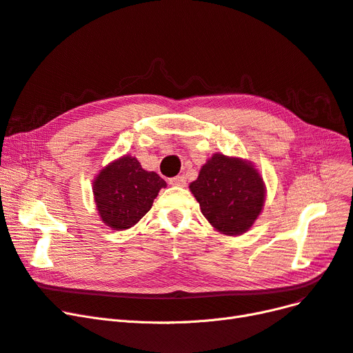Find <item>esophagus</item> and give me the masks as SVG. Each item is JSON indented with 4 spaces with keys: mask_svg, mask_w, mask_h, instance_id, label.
Wrapping results in <instances>:
<instances>
[{
    "mask_svg": "<svg viewBox=\"0 0 353 353\" xmlns=\"http://www.w3.org/2000/svg\"><path fill=\"white\" fill-rule=\"evenodd\" d=\"M168 183L172 186H185L186 185V180L183 176H176V177H172L168 180Z\"/></svg>",
    "mask_w": 353,
    "mask_h": 353,
    "instance_id": "obj_1",
    "label": "esophagus"
}]
</instances>
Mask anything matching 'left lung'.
<instances>
[{
  "label": "left lung",
  "instance_id": "1",
  "mask_svg": "<svg viewBox=\"0 0 353 353\" xmlns=\"http://www.w3.org/2000/svg\"><path fill=\"white\" fill-rule=\"evenodd\" d=\"M189 189L208 223L230 237L253 227L266 199L265 181L254 164L221 152L206 160Z\"/></svg>",
  "mask_w": 353,
  "mask_h": 353
}]
</instances>
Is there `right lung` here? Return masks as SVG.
Here are the masks:
<instances>
[{"instance_id": "add662e5", "label": "right lung", "mask_w": 353, "mask_h": 353, "mask_svg": "<svg viewBox=\"0 0 353 353\" xmlns=\"http://www.w3.org/2000/svg\"><path fill=\"white\" fill-rule=\"evenodd\" d=\"M165 181L123 155L103 167L93 180V196L101 221L116 231L134 227L152 206Z\"/></svg>"}]
</instances>
